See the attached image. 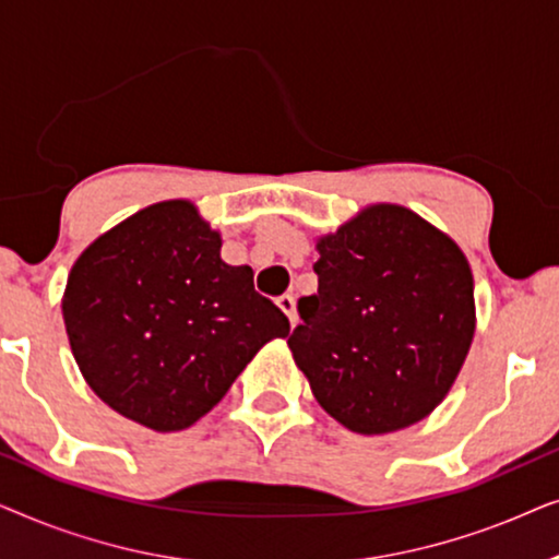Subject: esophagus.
<instances>
[{
  "label": "esophagus",
  "mask_w": 559,
  "mask_h": 559,
  "mask_svg": "<svg viewBox=\"0 0 559 559\" xmlns=\"http://www.w3.org/2000/svg\"><path fill=\"white\" fill-rule=\"evenodd\" d=\"M277 305H280V310L285 312V316L289 318V325L295 328V323H297V308H295V297H293V295H282V297H277Z\"/></svg>",
  "instance_id": "34e87169"
}]
</instances>
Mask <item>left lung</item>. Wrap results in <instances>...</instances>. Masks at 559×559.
I'll return each instance as SVG.
<instances>
[{"instance_id": "obj_1", "label": "left lung", "mask_w": 559, "mask_h": 559, "mask_svg": "<svg viewBox=\"0 0 559 559\" xmlns=\"http://www.w3.org/2000/svg\"><path fill=\"white\" fill-rule=\"evenodd\" d=\"M318 295L287 346L320 407L358 435L419 423L453 389L476 333L463 249L396 203L318 236Z\"/></svg>"}]
</instances>
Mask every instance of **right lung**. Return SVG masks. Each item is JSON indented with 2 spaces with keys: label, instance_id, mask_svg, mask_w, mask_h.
I'll return each instance as SVG.
<instances>
[{
  "label": "right lung",
  "instance_id": "obj_1",
  "mask_svg": "<svg viewBox=\"0 0 559 559\" xmlns=\"http://www.w3.org/2000/svg\"><path fill=\"white\" fill-rule=\"evenodd\" d=\"M73 358L104 404L178 432L224 400L289 320L221 259V234L186 198L136 211L91 241L63 293Z\"/></svg>",
  "mask_w": 559,
  "mask_h": 559
}]
</instances>
